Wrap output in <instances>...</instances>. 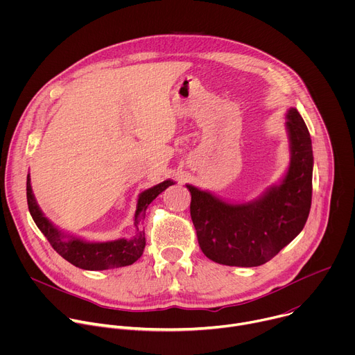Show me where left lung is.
I'll list each match as a JSON object with an SVG mask.
<instances>
[{"instance_id": "obj_1", "label": "left lung", "mask_w": 355, "mask_h": 355, "mask_svg": "<svg viewBox=\"0 0 355 355\" xmlns=\"http://www.w3.org/2000/svg\"><path fill=\"white\" fill-rule=\"evenodd\" d=\"M285 118L289 167L282 180L260 198L230 204L209 191L187 184L199 247L218 264H266L302 232L308 220L312 204V140L296 108L288 110Z\"/></svg>"}]
</instances>
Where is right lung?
Instances as JSON below:
<instances>
[{
  "instance_id": "add662e5",
  "label": "right lung",
  "mask_w": 355,
  "mask_h": 355,
  "mask_svg": "<svg viewBox=\"0 0 355 355\" xmlns=\"http://www.w3.org/2000/svg\"><path fill=\"white\" fill-rule=\"evenodd\" d=\"M173 184H175L173 180H166L139 193L133 223L136 227V234L132 239L123 237L112 241H87L84 239L66 234L58 229L40 211L31 187L29 174L26 178V198L33 222L64 260L83 270L103 271L130 266L141 257L146 245L144 229L141 227L146 209L153 199L159 196V193Z\"/></svg>"
}]
</instances>
